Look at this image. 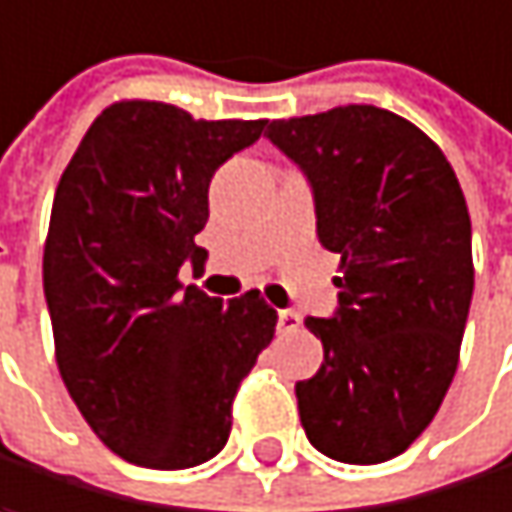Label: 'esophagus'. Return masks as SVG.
Returning <instances> with one entry per match:
<instances>
[{
    "label": "esophagus",
    "mask_w": 512,
    "mask_h": 512,
    "mask_svg": "<svg viewBox=\"0 0 512 512\" xmlns=\"http://www.w3.org/2000/svg\"><path fill=\"white\" fill-rule=\"evenodd\" d=\"M277 322H280V331H283V334H292V331L301 328V316H298L295 310H280V313H277Z\"/></svg>",
    "instance_id": "1"
}]
</instances>
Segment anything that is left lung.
<instances>
[{"instance_id":"left-lung-1","label":"left lung","mask_w":512,"mask_h":512,"mask_svg":"<svg viewBox=\"0 0 512 512\" xmlns=\"http://www.w3.org/2000/svg\"><path fill=\"white\" fill-rule=\"evenodd\" d=\"M265 133L307 175L319 241L340 256L334 319H307L325 361L295 384L301 426L337 462H387L432 423L456 376L474 292L462 187L423 130L370 104Z\"/></svg>"}]
</instances>
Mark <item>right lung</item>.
Instances as JSON below:
<instances>
[{"mask_svg": "<svg viewBox=\"0 0 512 512\" xmlns=\"http://www.w3.org/2000/svg\"><path fill=\"white\" fill-rule=\"evenodd\" d=\"M265 119L205 122L160 101L107 107L56 187L44 295L56 364L92 432L142 468L217 456L232 402L277 310L256 289L223 304L178 283L202 262L208 184Z\"/></svg>", "mask_w": 512, "mask_h": 512, "instance_id": "add662e5", "label": "right lung"}]
</instances>
